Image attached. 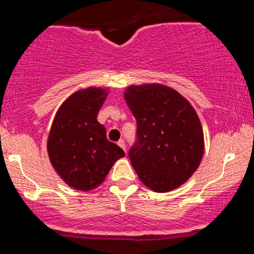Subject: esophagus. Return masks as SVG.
Instances as JSON below:
<instances>
[{
    "mask_svg": "<svg viewBox=\"0 0 254 254\" xmlns=\"http://www.w3.org/2000/svg\"><path fill=\"white\" fill-rule=\"evenodd\" d=\"M119 147L122 148V149H124V151H127V144H125V142H124V139H119L118 141V143H117Z\"/></svg>",
    "mask_w": 254,
    "mask_h": 254,
    "instance_id": "34e87169",
    "label": "esophagus"
}]
</instances>
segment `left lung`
I'll return each mask as SVG.
<instances>
[{
  "mask_svg": "<svg viewBox=\"0 0 254 254\" xmlns=\"http://www.w3.org/2000/svg\"><path fill=\"white\" fill-rule=\"evenodd\" d=\"M124 98L137 122L129 157L139 180L155 192L179 188L204 153L196 111L177 90L159 83L127 87Z\"/></svg>",
  "mask_w": 254,
  "mask_h": 254,
  "instance_id": "left-lung-1",
  "label": "left lung"
}]
</instances>
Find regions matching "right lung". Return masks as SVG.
I'll return each instance as SVG.
<instances>
[{
    "mask_svg": "<svg viewBox=\"0 0 254 254\" xmlns=\"http://www.w3.org/2000/svg\"><path fill=\"white\" fill-rule=\"evenodd\" d=\"M107 90L97 87L71 94L58 109L48 138V153L58 176L75 190L98 188L125 153L107 139L97 121Z\"/></svg>",
    "mask_w": 254,
    "mask_h": 254,
    "instance_id": "right-lung-1",
    "label": "right lung"
}]
</instances>
